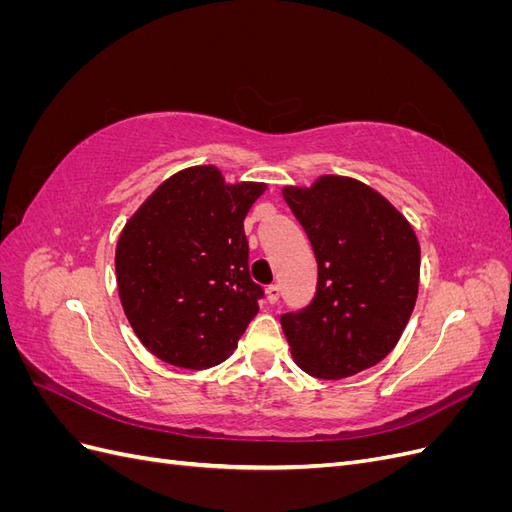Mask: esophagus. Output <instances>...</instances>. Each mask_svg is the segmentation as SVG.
Wrapping results in <instances>:
<instances>
[{"instance_id": "34e87169", "label": "esophagus", "mask_w": 512, "mask_h": 512, "mask_svg": "<svg viewBox=\"0 0 512 512\" xmlns=\"http://www.w3.org/2000/svg\"><path fill=\"white\" fill-rule=\"evenodd\" d=\"M280 292H282L280 284H271V286H267V301H269V303H275L277 299H280Z\"/></svg>"}]
</instances>
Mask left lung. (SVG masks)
<instances>
[{
	"label": "left lung",
	"mask_w": 512,
	"mask_h": 512,
	"mask_svg": "<svg viewBox=\"0 0 512 512\" xmlns=\"http://www.w3.org/2000/svg\"><path fill=\"white\" fill-rule=\"evenodd\" d=\"M318 262L312 303L280 318L297 365L339 380L380 363L418 294L421 247L408 220L369 185L337 175L284 188Z\"/></svg>",
	"instance_id": "8db88e82"
}]
</instances>
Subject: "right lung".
Masks as SVG:
<instances>
[{
	"mask_svg": "<svg viewBox=\"0 0 512 512\" xmlns=\"http://www.w3.org/2000/svg\"><path fill=\"white\" fill-rule=\"evenodd\" d=\"M265 183L228 185L215 166L166 179L121 230L117 288L134 333L158 359L226 361L265 290L250 277L243 220Z\"/></svg>",
	"mask_w": 512,
	"mask_h": 512,
	"instance_id": "obj_1",
	"label": "right lung"
}]
</instances>
